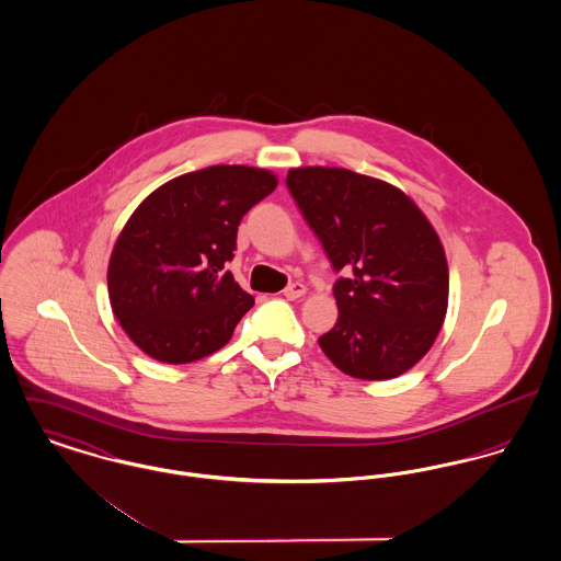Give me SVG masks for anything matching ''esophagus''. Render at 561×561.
I'll use <instances>...</instances> for the list:
<instances>
[{
  "mask_svg": "<svg viewBox=\"0 0 561 561\" xmlns=\"http://www.w3.org/2000/svg\"><path fill=\"white\" fill-rule=\"evenodd\" d=\"M305 293H307V288H305L302 284H290V286L284 290V297H286L288 301H297V299H301Z\"/></svg>",
  "mask_w": 561,
  "mask_h": 561,
  "instance_id": "obj_1",
  "label": "esophagus"
}]
</instances>
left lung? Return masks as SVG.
Here are the masks:
<instances>
[{"label":"left lung","instance_id":"8db88e82","mask_svg":"<svg viewBox=\"0 0 561 561\" xmlns=\"http://www.w3.org/2000/svg\"><path fill=\"white\" fill-rule=\"evenodd\" d=\"M340 277L335 327L318 344L352 378L390 380L430 350L448 309V262L432 221L399 187L347 169L286 176Z\"/></svg>","mask_w":561,"mask_h":561}]
</instances>
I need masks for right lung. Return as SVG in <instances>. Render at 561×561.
Masks as SVG:
<instances>
[{"label":"right lung","instance_id":"1","mask_svg":"<svg viewBox=\"0 0 561 561\" xmlns=\"http://www.w3.org/2000/svg\"><path fill=\"white\" fill-rule=\"evenodd\" d=\"M277 176L219 164L153 190L129 216L108 260V299L129 340L147 356L183 365L230 342L254 297L224 264L237 228Z\"/></svg>","mask_w":561,"mask_h":561}]
</instances>
